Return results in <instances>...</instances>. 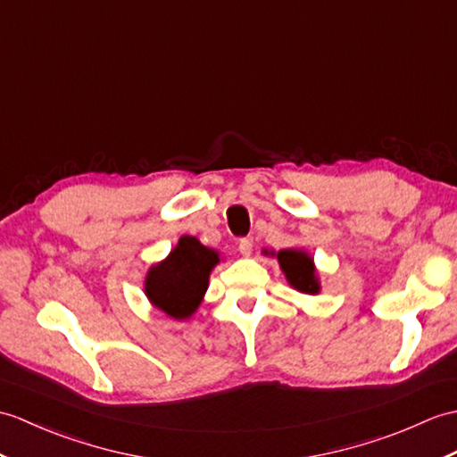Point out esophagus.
<instances>
[{"label":"esophagus","instance_id":"34e87169","mask_svg":"<svg viewBox=\"0 0 457 457\" xmlns=\"http://www.w3.org/2000/svg\"><path fill=\"white\" fill-rule=\"evenodd\" d=\"M251 251H253V239H249V237L241 239L239 241V253L243 254V257H249Z\"/></svg>","mask_w":457,"mask_h":457}]
</instances>
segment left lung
<instances>
[{"instance_id": "obj_1", "label": "left lung", "mask_w": 457, "mask_h": 457, "mask_svg": "<svg viewBox=\"0 0 457 457\" xmlns=\"http://www.w3.org/2000/svg\"><path fill=\"white\" fill-rule=\"evenodd\" d=\"M262 254L277 257L286 280H288L294 290L310 295H317L321 292L320 274H317L313 257L305 249H280L278 253L262 249Z\"/></svg>"}]
</instances>
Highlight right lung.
<instances>
[{
	"instance_id": "right-lung-1",
	"label": "right lung",
	"mask_w": 457,
	"mask_h": 457,
	"mask_svg": "<svg viewBox=\"0 0 457 457\" xmlns=\"http://www.w3.org/2000/svg\"><path fill=\"white\" fill-rule=\"evenodd\" d=\"M218 262L216 249L203 245L195 236H183L163 261L147 269L145 298L175 321L190 320L204 300L210 274Z\"/></svg>"
}]
</instances>
